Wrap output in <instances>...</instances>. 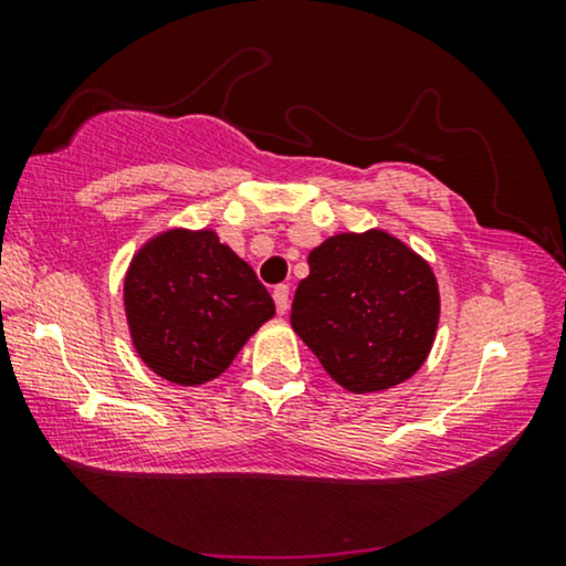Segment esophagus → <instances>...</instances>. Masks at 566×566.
Returning <instances> with one entry per match:
<instances>
[{
	"mask_svg": "<svg viewBox=\"0 0 566 566\" xmlns=\"http://www.w3.org/2000/svg\"><path fill=\"white\" fill-rule=\"evenodd\" d=\"M273 301H275L277 314L289 312V304H291V291H289V285H275V289H273Z\"/></svg>",
	"mask_w": 566,
	"mask_h": 566,
	"instance_id": "obj_1",
	"label": "esophagus"
}]
</instances>
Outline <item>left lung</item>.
Listing matches in <instances>:
<instances>
[{
	"label": "left lung",
	"instance_id": "obj_1",
	"mask_svg": "<svg viewBox=\"0 0 566 566\" xmlns=\"http://www.w3.org/2000/svg\"><path fill=\"white\" fill-rule=\"evenodd\" d=\"M440 316L428 262L381 229L337 234L308 254L291 327L353 394L391 389L428 358Z\"/></svg>",
	"mask_w": 566,
	"mask_h": 566
}]
</instances>
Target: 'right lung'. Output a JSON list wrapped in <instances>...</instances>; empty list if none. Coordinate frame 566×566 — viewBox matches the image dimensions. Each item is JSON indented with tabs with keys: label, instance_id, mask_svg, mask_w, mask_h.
<instances>
[{
	"label": "right lung",
	"instance_id": "add662e5",
	"mask_svg": "<svg viewBox=\"0 0 566 566\" xmlns=\"http://www.w3.org/2000/svg\"><path fill=\"white\" fill-rule=\"evenodd\" d=\"M123 304L138 358L180 386L221 376L275 314L254 270L211 229L149 239L130 260Z\"/></svg>",
	"mask_w": 566,
	"mask_h": 566
}]
</instances>
